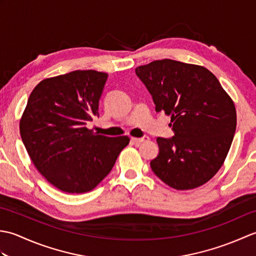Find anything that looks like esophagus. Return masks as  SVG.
Wrapping results in <instances>:
<instances>
[{
    "label": "esophagus",
    "mask_w": 256,
    "mask_h": 256,
    "mask_svg": "<svg viewBox=\"0 0 256 256\" xmlns=\"http://www.w3.org/2000/svg\"><path fill=\"white\" fill-rule=\"evenodd\" d=\"M132 140L135 143H142L145 142V140H148V136H144V138H132Z\"/></svg>",
    "instance_id": "34e87169"
}]
</instances>
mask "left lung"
Segmentation results:
<instances>
[{
    "label": "left lung",
    "mask_w": 256,
    "mask_h": 256,
    "mask_svg": "<svg viewBox=\"0 0 256 256\" xmlns=\"http://www.w3.org/2000/svg\"><path fill=\"white\" fill-rule=\"evenodd\" d=\"M153 96L156 112L170 116L172 138H157L150 162L160 180L177 190L209 182L224 165L236 128L234 102L208 69L172 59L135 69Z\"/></svg>",
    "instance_id": "obj_1"
}]
</instances>
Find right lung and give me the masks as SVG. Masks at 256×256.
Returning a JSON list of instances; mask_svg holds the SVG:
<instances>
[{"instance_id": "obj_1", "label": "right lung", "mask_w": 256, "mask_h": 256, "mask_svg": "<svg viewBox=\"0 0 256 256\" xmlns=\"http://www.w3.org/2000/svg\"><path fill=\"white\" fill-rule=\"evenodd\" d=\"M108 74L76 70L40 81L27 101L20 133L32 164L68 194L91 192L116 164L128 136L108 138L86 128L99 116Z\"/></svg>"}]
</instances>
